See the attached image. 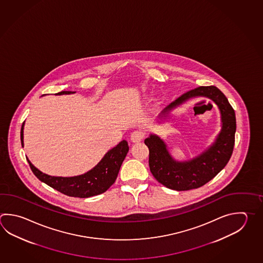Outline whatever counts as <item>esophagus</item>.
Wrapping results in <instances>:
<instances>
[{
    "label": "esophagus",
    "instance_id": "1",
    "mask_svg": "<svg viewBox=\"0 0 263 263\" xmlns=\"http://www.w3.org/2000/svg\"><path fill=\"white\" fill-rule=\"evenodd\" d=\"M144 136H145V134H144L143 131H141V130H135L134 132H132L130 139H131L133 142H139V141H141L143 139Z\"/></svg>",
    "mask_w": 263,
    "mask_h": 263
}]
</instances>
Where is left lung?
I'll list each match as a JSON object with an SVG mask.
<instances>
[{
	"instance_id": "obj_1",
	"label": "left lung",
	"mask_w": 263,
	"mask_h": 263,
	"mask_svg": "<svg viewBox=\"0 0 263 263\" xmlns=\"http://www.w3.org/2000/svg\"><path fill=\"white\" fill-rule=\"evenodd\" d=\"M199 96L214 100L221 114V131L209 149L188 162H176L170 156L166 145L157 136L151 135L144 141L149 148L151 172L158 182L171 190L189 191L202 187L225 167L233 154L236 131L235 112L227 98L216 86H199L190 90L170 103L162 114L166 115L186 100Z\"/></svg>"
}]
</instances>
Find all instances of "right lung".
<instances>
[{
  "mask_svg": "<svg viewBox=\"0 0 263 263\" xmlns=\"http://www.w3.org/2000/svg\"><path fill=\"white\" fill-rule=\"evenodd\" d=\"M72 91H61L55 95L73 94ZM23 128L24 123L21 126L20 139L23 147ZM128 143L126 140L121 141L116 147L109 149L99 164L87 173L70 177H52L41 172L31 164L29 159L28 163L35 176L41 181L55 189L61 194L79 198H88L98 194H103L115 182L119 173L120 167L128 153Z\"/></svg>",
  "mask_w": 263,
  "mask_h": 263,
  "instance_id": "obj_1",
  "label": "right lung"
}]
</instances>
